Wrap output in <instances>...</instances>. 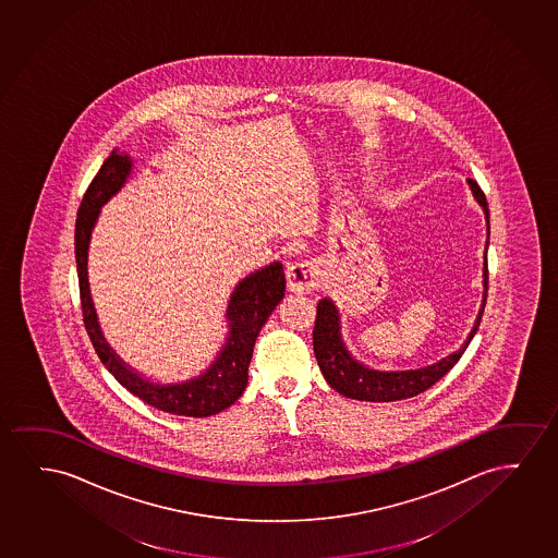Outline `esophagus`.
<instances>
[{
  "mask_svg": "<svg viewBox=\"0 0 558 558\" xmlns=\"http://www.w3.org/2000/svg\"><path fill=\"white\" fill-rule=\"evenodd\" d=\"M319 284V271L312 262H300L287 267V287L296 294L314 291Z\"/></svg>",
  "mask_w": 558,
  "mask_h": 558,
  "instance_id": "1",
  "label": "esophagus"
}]
</instances>
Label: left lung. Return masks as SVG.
I'll return each instance as SVG.
<instances>
[{
    "mask_svg": "<svg viewBox=\"0 0 558 558\" xmlns=\"http://www.w3.org/2000/svg\"><path fill=\"white\" fill-rule=\"evenodd\" d=\"M469 185L472 189V195L476 196L480 206L484 208L486 220H489V210H487V201L484 191L480 189L476 181L469 178ZM487 231H489V221H487ZM487 299V246L486 262H484V302L480 310L478 319L471 335L466 338L463 348L444 357L441 362L415 371H373L365 367L362 363L355 362L352 355L348 353L342 337H340V325H338V314L335 304L330 300L323 299L317 304V315H315L314 325V352L319 363L323 377L329 383L330 388H335L338 393L345 398L362 401H398L413 398L416 393L428 390L430 386L436 385L441 377H446L449 371L453 369L464 350L471 344L472 337L478 330L484 307Z\"/></svg>",
    "mask_w": 558,
    "mask_h": 558,
    "instance_id": "left-lung-1",
    "label": "left lung"
}]
</instances>
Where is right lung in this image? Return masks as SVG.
<instances>
[{"label":"right lung","instance_id":"add662e5","mask_svg":"<svg viewBox=\"0 0 558 558\" xmlns=\"http://www.w3.org/2000/svg\"><path fill=\"white\" fill-rule=\"evenodd\" d=\"M130 168H132V160L126 155L122 157L112 150V155L102 162L99 172L89 183L78 208L76 231H74V252H76V267H78L80 306H82L87 337L92 340L95 353L99 355V360L109 369L110 375L140 400L149 403L150 408L181 416L216 415L229 405H233L244 392V386L248 383V365H251L256 337L267 322V317L271 315L275 307L279 306V302L284 296L287 283H284L283 266L275 262L271 266L248 275L236 284L235 292L229 300L228 317L231 322V330H229L228 344L205 375L183 385L170 386L153 385L137 377L118 360L105 342L95 319L86 277L87 244H89L92 228L99 216V208L117 193L118 189L122 187Z\"/></svg>","mask_w":558,"mask_h":558}]
</instances>
